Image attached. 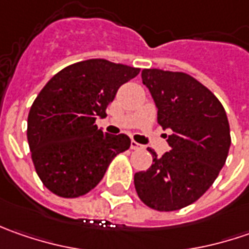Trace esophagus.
<instances>
[{
    "label": "esophagus",
    "mask_w": 249,
    "mask_h": 249,
    "mask_svg": "<svg viewBox=\"0 0 249 249\" xmlns=\"http://www.w3.org/2000/svg\"><path fill=\"white\" fill-rule=\"evenodd\" d=\"M130 148L131 149H142L144 148V145H141V144L136 142V141H131V144H130Z\"/></svg>",
    "instance_id": "34e87169"
}]
</instances>
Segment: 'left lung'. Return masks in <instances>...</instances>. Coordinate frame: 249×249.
<instances>
[{
	"mask_svg": "<svg viewBox=\"0 0 249 249\" xmlns=\"http://www.w3.org/2000/svg\"><path fill=\"white\" fill-rule=\"evenodd\" d=\"M142 83L158 108V123L170 129V151L134 175L140 199L149 208L172 212L196 202L213 184L231 144L226 110L215 94L183 72L144 69Z\"/></svg>",
	"mask_w": 249,
	"mask_h": 249,
	"instance_id": "obj_1",
	"label": "left lung"
}]
</instances>
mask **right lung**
Returning a JSON list of instances; mask_svg holds the SVG:
<instances>
[{
  "instance_id": "1",
  "label": "right lung",
  "mask_w": 249,
  "mask_h": 249,
  "mask_svg": "<svg viewBox=\"0 0 249 249\" xmlns=\"http://www.w3.org/2000/svg\"><path fill=\"white\" fill-rule=\"evenodd\" d=\"M139 68L107 59L66 66L50 79L27 118V141L34 169L55 196L77 198L102 180L109 163L130 148L126 134H108L95 124L122 84Z\"/></svg>"
}]
</instances>
